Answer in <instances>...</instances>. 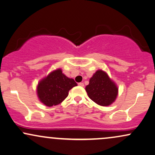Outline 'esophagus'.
Wrapping results in <instances>:
<instances>
[{
    "mask_svg": "<svg viewBox=\"0 0 155 155\" xmlns=\"http://www.w3.org/2000/svg\"><path fill=\"white\" fill-rule=\"evenodd\" d=\"M78 84H79V86H80V87H84V83H81V82H80V83H79Z\"/></svg>",
    "mask_w": 155,
    "mask_h": 155,
    "instance_id": "obj_1",
    "label": "esophagus"
}]
</instances>
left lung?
I'll return each instance as SVG.
<instances>
[{"mask_svg":"<svg viewBox=\"0 0 155 155\" xmlns=\"http://www.w3.org/2000/svg\"><path fill=\"white\" fill-rule=\"evenodd\" d=\"M86 91L92 101L104 107L111 104L118 94V88L101 70L96 71L90 79Z\"/></svg>","mask_w":155,"mask_h":155,"instance_id":"left-lung-1","label":"left lung"}]
</instances>
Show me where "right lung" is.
I'll use <instances>...</instances> for the list:
<instances>
[{
	"label": "right lung",
	"mask_w": 155,
	"mask_h": 155,
	"mask_svg": "<svg viewBox=\"0 0 155 155\" xmlns=\"http://www.w3.org/2000/svg\"><path fill=\"white\" fill-rule=\"evenodd\" d=\"M77 84L62 73L61 69L53 71L39 82L37 87L38 97L47 107L58 105L68 95V91Z\"/></svg>",
	"instance_id": "1"
}]
</instances>
